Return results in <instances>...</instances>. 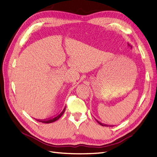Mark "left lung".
I'll return each instance as SVG.
<instances>
[{"label": "left lung", "instance_id": "1", "mask_svg": "<svg viewBox=\"0 0 157 157\" xmlns=\"http://www.w3.org/2000/svg\"><path fill=\"white\" fill-rule=\"evenodd\" d=\"M96 120V121L98 123V124H100V125H102V126H106V127H108V126H109V127H113V125H107V124H103V123H101V122H100L99 121H98L97 120Z\"/></svg>", "mask_w": 157, "mask_h": 157}]
</instances>
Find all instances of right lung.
<instances>
[{
    "instance_id": "right-lung-1",
    "label": "right lung",
    "mask_w": 157,
    "mask_h": 157,
    "mask_svg": "<svg viewBox=\"0 0 157 157\" xmlns=\"http://www.w3.org/2000/svg\"><path fill=\"white\" fill-rule=\"evenodd\" d=\"M65 109H66V107L65 106V108H63V109L62 110V111L60 113H59L58 114H57V115H56L55 116L51 117V118H48V119H46V120H38V119H36V120L38 121H40V122H41V123H44V124H50V123H53L54 121H57L59 119V118L63 115V113H64L65 111Z\"/></svg>"
}]
</instances>
